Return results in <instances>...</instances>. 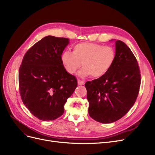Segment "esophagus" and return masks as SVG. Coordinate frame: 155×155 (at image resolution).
<instances>
[{"label": "esophagus", "mask_w": 155, "mask_h": 155, "mask_svg": "<svg viewBox=\"0 0 155 155\" xmlns=\"http://www.w3.org/2000/svg\"><path fill=\"white\" fill-rule=\"evenodd\" d=\"M78 83L79 85H85V82H84L83 81L79 80V79H78Z\"/></svg>", "instance_id": "obj_1"}]
</instances>
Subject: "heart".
I'll return each mask as SVG.
<instances>
[{"label":"heart","instance_id":"1","mask_svg":"<svg viewBox=\"0 0 155 155\" xmlns=\"http://www.w3.org/2000/svg\"><path fill=\"white\" fill-rule=\"evenodd\" d=\"M116 59L114 48L94 43H80L74 45L72 52H63L61 60L67 72L74 74L81 67L79 76L82 78L92 76L103 77L113 66Z\"/></svg>","mask_w":155,"mask_h":155}]
</instances>
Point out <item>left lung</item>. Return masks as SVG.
Returning <instances> with one entry per match:
<instances>
[{"label":"left lung","instance_id":"left-lung-1","mask_svg":"<svg viewBox=\"0 0 155 155\" xmlns=\"http://www.w3.org/2000/svg\"><path fill=\"white\" fill-rule=\"evenodd\" d=\"M115 61L109 71L85 83L88 114L103 124L114 122L127 113L137 100L141 83L138 64L132 51L120 40L115 41Z\"/></svg>","mask_w":155,"mask_h":155}]
</instances>
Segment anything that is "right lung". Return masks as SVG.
Instances as JSON below:
<instances>
[{
  "label": "right lung",
  "instance_id": "right-lung-1",
  "mask_svg": "<svg viewBox=\"0 0 155 155\" xmlns=\"http://www.w3.org/2000/svg\"><path fill=\"white\" fill-rule=\"evenodd\" d=\"M69 39L48 35L27 51L19 68L18 83L23 104L39 120L57 119L78 85L65 70L61 57Z\"/></svg>",
  "mask_w": 155,
  "mask_h": 155
}]
</instances>
